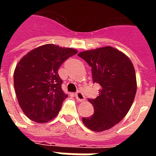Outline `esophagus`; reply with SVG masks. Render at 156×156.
Segmentation results:
<instances>
[{"label": "esophagus", "mask_w": 156, "mask_h": 156, "mask_svg": "<svg viewBox=\"0 0 156 156\" xmlns=\"http://www.w3.org/2000/svg\"><path fill=\"white\" fill-rule=\"evenodd\" d=\"M75 97H76V98L78 99V101L83 102L85 100L84 95L83 94V93L80 91H78L77 93H76V94H75Z\"/></svg>", "instance_id": "1"}]
</instances>
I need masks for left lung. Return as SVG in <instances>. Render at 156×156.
Masks as SVG:
<instances>
[{
	"label": "left lung",
	"mask_w": 156,
	"mask_h": 156,
	"mask_svg": "<svg viewBox=\"0 0 156 156\" xmlns=\"http://www.w3.org/2000/svg\"><path fill=\"white\" fill-rule=\"evenodd\" d=\"M78 55L92 68L94 83L100 85L98 97L88 99L94 113L83 118V123L95 132L109 129L125 117L134 102L137 90L134 65L124 52L110 46Z\"/></svg>",
	"instance_id": "8db88e82"
}]
</instances>
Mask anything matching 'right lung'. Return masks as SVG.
Here are the masks:
<instances>
[{
	"instance_id": "add662e5",
	"label": "right lung",
	"mask_w": 156,
	"mask_h": 156,
	"mask_svg": "<svg viewBox=\"0 0 156 156\" xmlns=\"http://www.w3.org/2000/svg\"><path fill=\"white\" fill-rule=\"evenodd\" d=\"M78 51L58 45L45 44L28 51L14 71V87L23 113L36 123H47L60 111L68 98L62 89L58 68Z\"/></svg>"
}]
</instances>
